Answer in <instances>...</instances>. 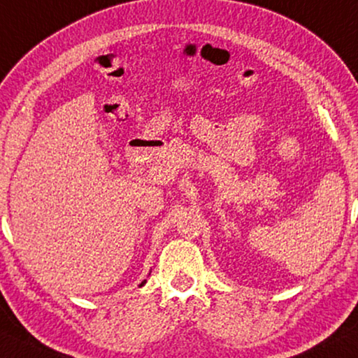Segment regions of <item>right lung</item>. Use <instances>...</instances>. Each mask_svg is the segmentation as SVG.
I'll use <instances>...</instances> for the list:
<instances>
[{"instance_id":"right-lung-1","label":"right lung","mask_w":358,"mask_h":358,"mask_svg":"<svg viewBox=\"0 0 358 358\" xmlns=\"http://www.w3.org/2000/svg\"><path fill=\"white\" fill-rule=\"evenodd\" d=\"M144 283H145V280H144V282H142V283H141V285H139V287H142V285H144Z\"/></svg>"}]
</instances>
